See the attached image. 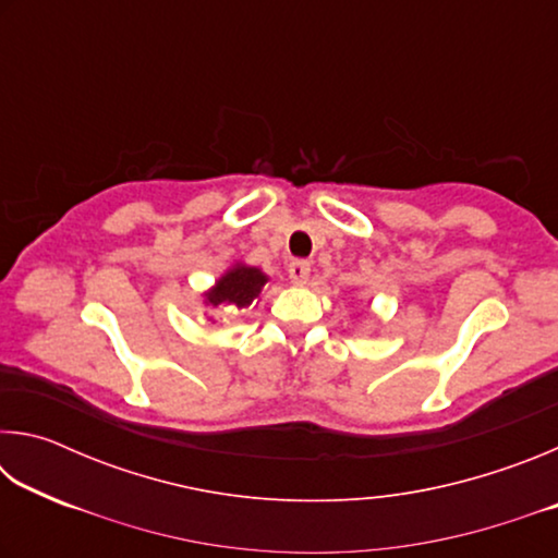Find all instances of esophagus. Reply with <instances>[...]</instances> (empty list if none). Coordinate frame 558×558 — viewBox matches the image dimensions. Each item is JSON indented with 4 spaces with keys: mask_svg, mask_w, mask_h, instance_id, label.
I'll list each match as a JSON object with an SVG mask.
<instances>
[{
    "mask_svg": "<svg viewBox=\"0 0 558 558\" xmlns=\"http://www.w3.org/2000/svg\"><path fill=\"white\" fill-rule=\"evenodd\" d=\"M288 272H290V280L295 282V286H305L307 278H310V263L307 260H292L288 266Z\"/></svg>",
    "mask_w": 558,
    "mask_h": 558,
    "instance_id": "1",
    "label": "esophagus"
}]
</instances>
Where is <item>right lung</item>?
Returning a JSON list of instances; mask_svg holds the SVG:
<instances>
[{
  "mask_svg": "<svg viewBox=\"0 0 558 558\" xmlns=\"http://www.w3.org/2000/svg\"><path fill=\"white\" fill-rule=\"evenodd\" d=\"M266 276L258 268L248 266H235L226 276L216 282L214 290L206 295L214 307H245L258 298L260 288L266 286Z\"/></svg>",
  "mask_w": 558,
  "mask_h": 558,
  "instance_id": "obj_1",
  "label": "right lung"
}]
</instances>
